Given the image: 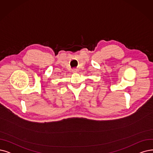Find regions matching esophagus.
Returning <instances> with one entry per match:
<instances>
[{
  "instance_id": "34e87169",
  "label": "esophagus",
  "mask_w": 153,
  "mask_h": 153,
  "mask_svg": "<svg viewBox=\"0 0 153 153\" xmlns=\"http://www.w3.org/2000/svg\"><path fill=\"white\" fill-rule=\"evenodd\" d=\"M72 71H73V73H76V72H77V69H73V70H72Z\"/></svg>"
}]
</instances>
